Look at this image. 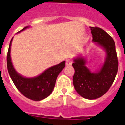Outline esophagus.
I'll return each mask as SVG.
<instances>
[{
  "label": "esophagus",
  "instance_id": "1",
  "mask_svg": "<svg viewBox=\"0 0 125 125\" xmlns=\"http://www.w3.org/2000/svg\"><path fill=\"white\" fill-rule=\"evenodd\" d=\"M72 64V61L70 59H68V60H66V62H65V65H67V66H70Z\"/></svg>",
  "mask_w": 125,
  "mask_h": 125
}]
</instances>
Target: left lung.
<instances>
[{
	"label": "left lung",
	"mask_w": 125,
	"mask_h": 125,
	"mask_svg": "<svg viewBox=\"0 0 125 125\" xmlns=\"http://www.w3.org/2000/svg\"><path fill=\"white\" fill-rule=\"evenodd\" d=\"M90 28L92 41L106 52L105 61L100 70L91 72L86 65V60L84 57L74 58L72 63L75 70L73 84L76 92L82 97L93 100L102 96L112 86L118 72V62L113 38L101 28Z\"/></svg>",
	"instance_id": "left-lung-1"
}]
</instances>
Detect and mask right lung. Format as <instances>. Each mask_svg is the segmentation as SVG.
Segmentation results:
<instances>
[{
  "label": "right lung",
  "mask_w": 125,
  "mask_h": 125,
  "mask_svg": "<svg viewBox=\"0 0 125 125\" xmlns=\"http://www.w3.org/2000/svg\"><path fill=\"white\" fill-rule=\"evenodd\" d=\"M29 27H25L19 31L20 33ZM12 39L10 42L7 53V69L13 83L21 94L29 99L39 101L49 96L54 89L55 82L59 73L62 71L65 65L63 61L57 65L47 69L40 75L34 78H25L15 70L10 57V47Z\"/></svg>",
  "instance_id": "add662e5"
}]
</instances>
